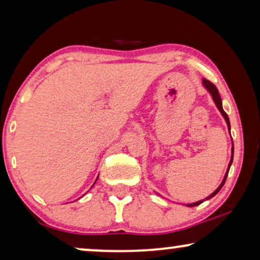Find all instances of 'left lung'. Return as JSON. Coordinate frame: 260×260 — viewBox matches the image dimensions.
Segmentation results:
<instances>
[{
  "label": "left lung",
  "mask_w": 260,
  "mask_h": 260,
  "mask_svg": "<svg viewBox=\"0 0 260 260\" xmlns=\"http://www.w3.org/2000/svg\"><path fill=\"white\" fill-rule=\"evenodd\" d=\"M202 83H204L205 87L207 88V90H208L209 92H211V94H212V97H213V101H214V103H215V104H216V106H218L219 111L221 112V115L223 116V118L226 119V123H227V126H229V129H231L229 116H227V113H226L225 111H223V109H222V104H221V98H220V94H219V91H218V88H216V86H215L214 84L211 83V81L207 80V79H204V80H202ZM232 161H233V148H232V158H231V161H230V165H229V169H227V172H226V175H225V177H223V180H222L221 184H220L219 188H218V189H216V190L214 191V193L209 195L208 198H206L205 200H208V199L213 198V197H214L215 194H218V193H219V190H220V189H221L222 186H223V183H225V181H226V179H227V175H229V172H230V167H231V165H232ZM202 202H204V201L201 200V201L194 202V204H190V205H187V206H188V207H194V206H198V205H200V204H202Z\"/></svg>",
  "instance_id": "left-lung-1"
}]
</instances>
